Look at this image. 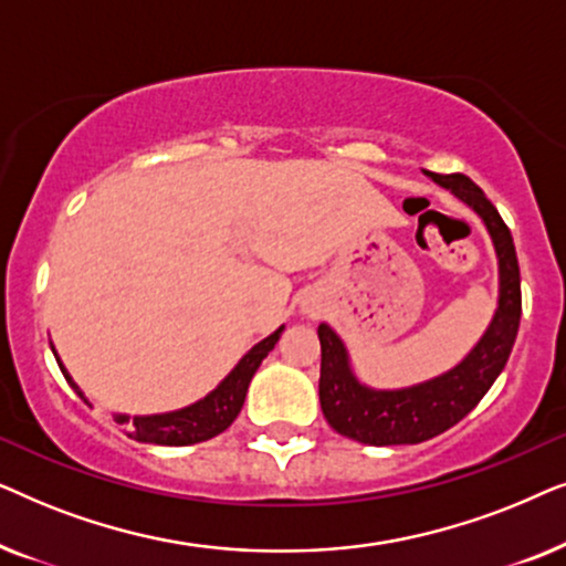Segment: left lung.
I'll use <instances>...</instances> for the list:
<instances>
[{
    "mask_svg": "<svg viewBox=\"0 0 566 566\" xmlns=\"http://www.w3.org/2000/svg\"><path fill=\"white\" fill-rule=\"evenodd\" d=\"M422 172L482 219L497 254V308L476 345L453 368L401 389L363 384L343 337L327 322L319 324L322 412L339 436L366 446H415L463 420L497 381L521 324V270L513 237L497 208L467 175Z\"/></svg>",
    "mask_w": 566,
    "mask_h": 566,
    "instance_id": "left-lung-1",
    "label": "left lung"
}]
</instances>
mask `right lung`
<instances>
[{
  "label": "right lung",
  "instance_id": "right-lung-1",
  "mask_svg": "<svg viewBox=\"0 0 566 566\" xmlns=\"http://www.w3.org/2000/svg\"><path fill=\"white\" fill-rule=\"evenodd\" d=\"M283 327H277L273 335L260 339L252 350L242 355V360L237 363L234 368L229 370L227 376L221 378L219 386L206 394L203 399L192 401L188 407L172 409V412H159V415H120L115 412L113 420L118 424H130V438L138 440V443H151V446H196L203 443V440H211L229 428L231 422L237 420V415L242 412L247 389H250L252 376L258 374L260 363L268 358V353L273 350L277 339H281ZM51 350L56 355V363L61 374L69 381V386L80 394V397L87 401L80 384L74 381L72 374H69L64 363H61L56 347L51 343ZM92 407V405H90Z\"/></svg>",
  "mask_w": 566,
  "mask_h": 566
}]
</instances>
